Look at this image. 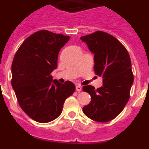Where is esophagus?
<instances>
[{"instance_id":"34e87169","label":"esophagus","mask_w":149,"mask_h":149,"mask_svg":"<svg viewBox=\"0 0 149 149\" xmlns=\"http://www.w3.org/2000/svg\"><path fill=\"white\" fill-rule=\"evenodd\" d=\"M81 90H82V86H81V85H77V86H76V91H77V92H81Z\"/></svg>"}]
</instances>
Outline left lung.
Listing matches in <instances>:
<instances>
[{"mask_svg": "<svg viewBox=\"0 0 149 149\" xmlns=\"http://www.w3.org/2000/svg\"><path fill=\"white\" fill-rule=\"evenodd\" d=\"M81 39L95 54V73L103 77L101 87H83L91 96L90 103L83 107V112L95 122H109L123 110L130 98L134 82L131 58L125 47L107 33L98 30Z\"/></svg>", "mask_w": 149, "mask_h": 149, "instance_id": "left-lung-1", "label": "left lung"}]
</instances>
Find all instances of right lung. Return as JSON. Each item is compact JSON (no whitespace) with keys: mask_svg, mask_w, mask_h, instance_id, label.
I'll return each mask as SVG.
<instances>
[{"mask_svg":"<svg viewBox=\"0 0 149 149\" xmlns=\"http://www.w3.org/2000/svg\"><path fill=\"white\" fill-rule=\"evenodd\" d=\"M68 36L46 30L30 35L15 53L12 63L11 84L18 102L30 118L47 123L61 114L65 99L75 91L71 81L52 82L60 49Z\"/></svg>","mask_w":149,"mask_h":149,"instance_id":"obj_1","label":"right lung"}]
</instances>
